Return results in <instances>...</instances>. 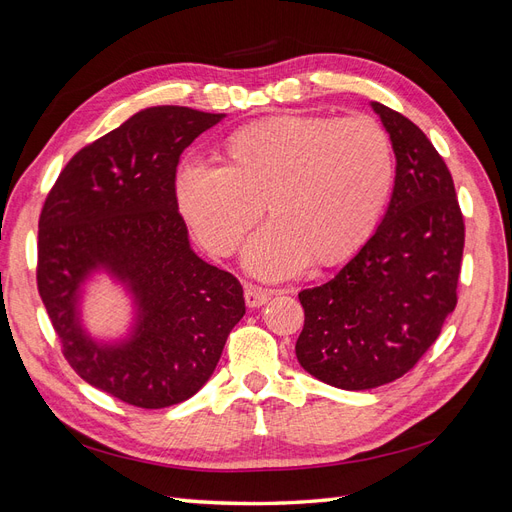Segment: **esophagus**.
Here are the masks:
<instances>
[{
	"label": "esophagus",
	"instance_id": "1",
	"mask_svg": "<svg viewBox=\"0 0 512 512\" xmlns=\"http://www.w3.org/2000/svg\"><path fill=\"white\" fill-rule=\"evenodd\" d=\"M269 299H271V292L269 290L252 286V284L245 286V303H247V307H260V305H265Z\"/></svg>",
	"mask_w": 512,
	"mask_h": 512
}]
</instances>
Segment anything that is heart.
<instances>
[{
	"mask_svg": "<svg viewBox=\"0 0 512 512\" xmlns=\"http://www.w3.org/2000/svg\"><path fill=\"white\" fill-rule=\"evenodd\" d=\"M226 153L228 166H181L177 203L196 239L222 256L267 205L273 222L245 250L247 269L267 280L359 250L393 185L389 136L369 117H267L232 134Z\"/></svg>",
	"mask_w": 512,
	"mask_h": 512,
	"instance_id": "obj_1",
	"label": "heart"
}]
</instances>
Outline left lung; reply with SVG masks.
I'll list each match as a JSON object with an SVG mask.
<instances>
[{
    "label": "left lung",
    "instance_id": "8db88e82",
    "mask_svg": "<svg viewBox=\"0 0 512 512\" xmlns=\"http://www.w3.org/2000/svg\"><path fill=\"white\" fill-rule=\"evenodd\" d=\"M395 151V185L374 235L327 284L299 292L297 359L344 391L389 384L436 342L457 305L463 215L453 177L423 130L371 102Z\"/></svg>",
    "mask_w": 512,
    "mask_h": 512
}]
</instances>
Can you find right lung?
Wrapping results in <instances>:
<instances>
[{"mask_svg": "<svg viewBox=\"0 0 512 512\" xmlns=\"http://www.w3.org/2000/svg\"><path fill=\"white\" fill-rule=\"evenodd\" d=\"M224 117L188 106L138 111L76 153L40 213L38 292L66 361L136 408H168L198 393L245 314L237 277L190 247L175 192L183 149ZM96 272L133 297L135 322L117 343L82 327V286Z\"/></svg>", "mask_w": 512, "mask_h": 512, "instance_id": "obj_1", "label": "right lung"}]
</instances>
